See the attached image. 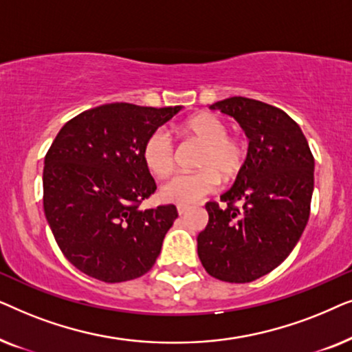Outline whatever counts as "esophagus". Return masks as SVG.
<instances>
[{"instance_id": "34e87169", "label": "esophagus", "mask_w": 352, "mask_h": 352, "mask_svg": "<svg viewBox=\"0 0 352 352\" xmlns=\"http://www.w3.org/2000/svg\"><path fill=\"white\" fill-rule=\"evenodd\" d=\"M189 211V206L187 205H177V213L179 214H186Z\"/></svg>"}]
</instances>
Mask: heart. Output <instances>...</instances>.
Wrapping results in <instances>:
<instances>
[{"label":"heart","instance_id":"obj_1","mask_svg":"<svg viewBox=\"0 0 352 352\" xmlns=\"http://www.w3.org/2000/svg\"><path fill=\"white\" fill-rule=\"evenodd\" d=\"M187 136L204 144L197 166L200 171L177 175L160 187V199L168 204L192 205L214 192L219 176L232 179L242 171L247 162V146L242 139L229 136L228 124L213 113H199L181 126ZM142 158L147 170L158 177L171 175L175 168V147L163 129H157L147 138L142 147Z\"/></svg>","mask_w":352,"mask_h":352}]
</instances>
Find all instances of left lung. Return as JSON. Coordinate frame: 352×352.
Returning a JSON list of instances; mask_svg holds the SVG:
<instances>
[{
    "instance_id": "1",
    "label": "left lung",
    "mask_w": 352,
    "mask_h": 352,
    "mask_svg": "<svg viewBox=\"0 0 352 352\" xmlns=\"http://www.w3.org/2000/svg\"><path fill=\"white\" fill-rule=\"evenodd\" d=\"M210 109L237 120L250 142L242 171L221 195L226 205H205L208 224L197 252L211 277L253 282L292 253L306 228L314 157L298 123L274 105L234 96Z\"/></svg>"
}]
</instances>
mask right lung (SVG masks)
<instances>
[{"label": "right lung", "mask_w": 352, "mask_h": 352, "mask_svg": "<svg viewBox=\"0 0 352 352\" xmlns=\"http://www.w3.org/2000/svg\"><path fill=\"white\" fill-rule=\"evenodd\" d=\"M181 109L99 105L67 122L51 144L43 170L45 214L60 252L86 276L126 282L155 264L177 210H139L157 189L142 147Z\"/></svg>", "instance_id": "right-lung-1"}]
</instances>
